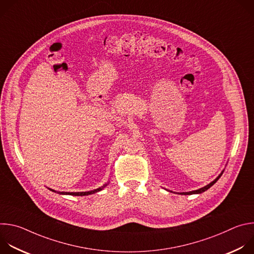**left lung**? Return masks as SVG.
<instances>
[{
	"label": "left lung",
	"instance_id": "8db88e82",
	"mask_svg": "<svg viewBox=\"0 0 254 254\" xmlns=\"http://www.w3.org/2000/svg\"><path fill=\"white\" fill-rule=\"evenodd\" d=\"M223 172H224V170L218 175V177H217L214 181H212L211 183H209L208 185H206V186H204L203 188H200V189H198V190H195V191H190V192H182V193H178V194H180V195H192V194H201V193H203V192H205V191H207L210 187H212L217 181L219 180V178L222 176V174H223ZM172 192V191H171Z\"/></svg>",
	"mask_w": 254,
	"mask_h": 254
}]
</instances>
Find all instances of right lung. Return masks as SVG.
Instances as JSON below:
<instances>
[{
	"label": "right lung",
	"instance_id": "1",
	"mask_svg": "<svg viewBox=\"0 0 254 254\" xmlns=\"http://www.w3.org/2000/svg\"><path fill=\"white\" fill-rule=\"evenodd\" d=\"M108 183L110 182H107L106 184H104L103 186H101V187H99V188H97V189H94V190H91V191H86V192H58V191H55V190H53V189H50V188H48L50 191H52V192H55V193H58V194H60V195H72V196H87V195H91V194H94V193H96V192H99V191H101L103 188H105L107 185H108Z\"/></svg>",
	"mask_w": 254,
	"mask_h": 254
}]
</instances>
